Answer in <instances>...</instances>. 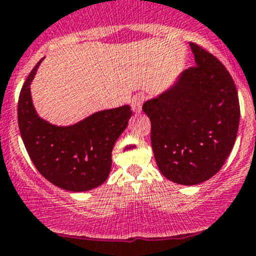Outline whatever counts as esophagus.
<instances>
[{"instance_id":"1","label":"esophagus","mask_w":256,"mask_h":256,"mask_svg":"<svg viewBox=\"0 0 256 256\" xmlns=\"http://www.w3.org/2000/svg\"><path fill=\"white\" fill-rule=\"evenodd\" d=\"M144 100H146V96L143 93H138V94L134 96L130 102V107L133 110V112H140Z\"/></svg>"}]
</instances>
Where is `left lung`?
Instances as JSON below:
<instances>
[{
    "mask_svg": "<svg viewBox=\"0 0 256 256\" xmlns=\"http://www.w3.org/2000/svg\"><path fill=\"white\" fill-rule=\"evenodd\" d=\"M190 48L196 66L143 104L159 170L183 186L203 183L220 170L234 146L240 120L230 73L203 47L190 43Z\"/></svg>",
    "mask_w": 256,
    "mask_h": 256,
    "instance_id": "8db88e82",
    "label": "left lung"
}]
</instances>
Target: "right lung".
Wrapping results in <instances>:
<instances>
[{"label": "right lung", "mask_w": 256, "mask_h": 256, "mask_svg": "<svg viewBox=\"0 0 256 256\" xmlns=\"http://www.w3.org/2000/svg\"><path fill=\"white\" fill-rule=\"evenodd\" d=\"M41 62L31 70L18 98V127L27 153L37 170L58 188H97L110 176L113 146L127 128L130 107L100 110L70 127L50 124L38 117L30 92Z\"/></svg>", "instance_id": "1"}]
</instances>
